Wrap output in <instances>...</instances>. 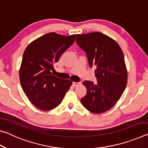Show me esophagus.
I'll return each mask as SVG.
<instances>
[{
	"instance_id": "34e87169",
	"label": "esophagus",
	"mask_w": 148,
	"mask_h": 148,
	"mask_svg": "<svg viewBox=\"0 0 148 148\" xmlns=\"http://www.w3.org/2000/svg\"><path fill=\"white\" fill-rule=\"evenodd\" d=\"M79 84H80L79 82H72V85H73L74 87L78 86V85H79Z\"/></svg>"
}]
</instances>
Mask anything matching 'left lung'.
Wrapping results in <instances>:
<instances>
[{
  "mask_svg": "<svg viewBox=\"0 0 148 148\" xmlns=\"http://www.w3.org/2000/svg\"><path fill=\"white\" fill-rule=\"evenodd\" d=\"M76 43L86 52L89 65L95 66L97 84L84 81L86 95L82 104L89 111L102 113L120 99L127 83L125 58L116 42L101 32L76 35Z\"/></svg>",
  "mask_w": 148,
  "mask_h": 148,
  "instance_id": "left-lung-1",
  "label": "left lung"
}]
</instances>
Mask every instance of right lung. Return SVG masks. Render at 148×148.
Masks as SVG:
<instances>
[{
	"mask_svg": "<svg viewBox=\"0 0 148 148\" xmlns=\"http://www.w3.org/2000/svg\"><path fill=\"white\" fill-rule=\"evenodd\" d=\"M76 35L64 36L49 33L27 47L20 70L21 86L28 99L43 111L57 107L72 85V81L54 76V64L74 43Z\"/></svg>",
	"mask_w": 148,
	"mask_h": 148,
	"instance_id": "right-lung-1",
	"label": "right lung"
}]
</instances>
